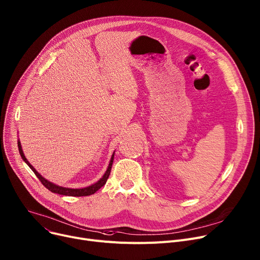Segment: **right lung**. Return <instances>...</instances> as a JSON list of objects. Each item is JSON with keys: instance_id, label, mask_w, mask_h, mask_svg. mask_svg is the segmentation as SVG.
<instances>
[{"instance_id": "1", "label": "right lung", "mask_w": 260, "mask_h": 260, "mask_svg": "<svg viewBox=\"0 0 260 260\" xmlns=\"http://www.w3.org/2000/svg\"><path fill=\"white\" fill-rule=\"evenodd\" d=\"M17 147H19V151H20V154L22 159L24 160V162L32 169V171L36 174V176L39 178V180L42 182V184L47 188L49 189L51 192L53 193H57V194H61V196H70V197H85V196H91V194H94L98 189H100L103 185H105L109 179V176L111 174V169H112V165H113V161H114V154L115 152H113L112 157H111V160H110V163H109V166L105 172V175L102 176V178L100 180H98L96 183L88 186V187H83V188H69V187H62V186H59V185H56L54 183H52L50 181H48L47 179H45L42 175H40L38 170L34 168L30 163L29 161L26 159L25 154H24V151L22 149V145H21V141L19 139V141H17Z\"/></svg>"}]
</instances>
